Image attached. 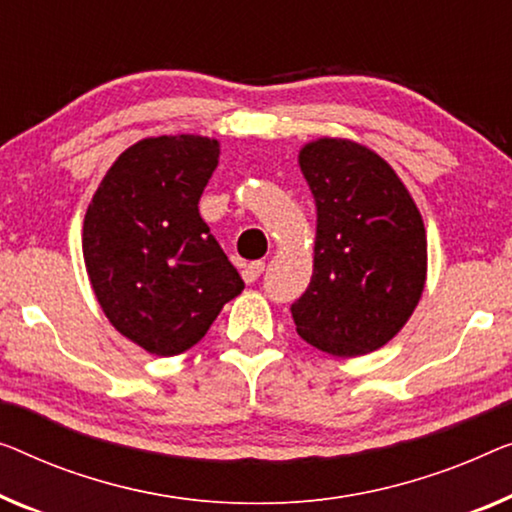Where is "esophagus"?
I'll use <instances>...</instances> for the list:
<instances>
[{
  "label": "esophagus",
  "mask_w": 512,
  "mask_h": 512,
  "mask_svg": "<svg viewBox=\"0 0 512 512\" xmlns=\"http://www.w3.org/2000/svg\"><path fill=\"white\" fill-rule=\"evenodd\" d=\"M262 271H264V264L262 262H250V264H246L241 269V278L250 285V282H255L259 276H262Z\"/></svg>",
  "instance_id": "34e87169"
}]
</instances>
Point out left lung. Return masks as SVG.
Here are the masks:
<instances>
[{
    "label": "left lung",
    "instance_id": "1",
    "mask_svg": "<svg viewBox=\"0 0 512 512\" xmlns=\"http://www.w3.org/2000/svg\"><path fill=\"white\" fill-rule=\"evenodd\" d=\"M299 165L317 207L315 262L292 303L296 333L326 354L375 352L421 301L427 236L414 197L384 158L342 137L303 144Z\"/></svg>",
    "mask_w": 512,
    "mask_h": 512
}]
</instances>
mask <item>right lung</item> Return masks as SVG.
Returning <instances> with one entry per match:
<instances>
[{
	"mask_svg": "<svg viewBox=\"0 0 512 512\" xmlns=\"http://www.w3.org/2000/svg\"><path fill=\"white\" fill-rule=\"evenodd\" d=\"M218 140L144 137L105 172L82 225L96 301L124 338L177 356L207 335L243 280L200 216Z\"/></svg>",
	"mask_w": 512,
	"mask_h": 512,
	"instance_id": "right-lung-1",
	"label": "right lung"
}]
</instances>
